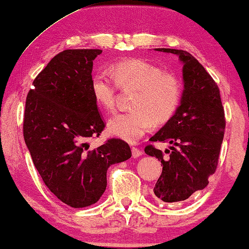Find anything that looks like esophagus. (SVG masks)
Segmentation results:
<instances>
[{
    "mask_svg": "<svg viewBox=\"0 0 249 249\" xmlns=\"http://www.w3.org/2000/svg\"><path fill=\"white\" fill-rule=\"evenodd\" d=\"M131 154H132V158L134 159H137L139 158V156H142V151H139V149L137 147H132L131 148Z\"/></svg>",
    "mask_w": 249,
    "mask_h": 249,
    "instance_id": "34e87169",
    "label": "esophagus"
}]
</instances>
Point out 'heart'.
<instances>
[{
	"label": "heart",
	"mask_w": 249,
	"mask_h": 249,
	"mask_svg": "<svg viewBox=\"0 0 249 249\" xmlns=\"http://www.w3.org/2000/svg\"><path fill=\"white\" fill-rule=\"evenodd\" d=\"M117 86L137 89L131 104L134 111L115 114L107 122L108 134L128 142H137L153 124H166L181 101L178 78L142 59L120 61L112 64L110 72L102 70L94 74L90 90L98 107L114 110Z\"/></svg>",
	"instance_id": "heart-1"
}]
</instances>
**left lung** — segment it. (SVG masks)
<instances>
[{"mask_svg":"<svg viewBox=\"0 0 249 249\" xmlns=\"http://www.w3.org/2000/svg\"><path fill=\"white\" fill-rule=\"evenodd\" d=\"M172 53L182 63L183 90L176 114L153 136L151 142H168L162 151L148 145L145 153L163 165L154 187L155 196L165 203L189 198L209 185L215 172L222 144L226 119L220 90L204 67L186 51L154 49Z\"/></svg>","mask_w":249,"mask_h":249,"instance_id":"obj_1","label":"left lung"}]
</instances>
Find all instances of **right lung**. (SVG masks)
I'll return each instance as SVG.
<instances>
[{"instance_id":"obj_1","label":"right lung","mask_w":249,"mask_h":249,"mask_svg":"<svg viewBox=\"0 0 249 249\" xmlns=\"http://www.w3.org/2000/svg\"><path fill=\"white\" fill-rule=\"evenodd\" d=\"M102 50H66L34 80L26 100L23 137L47 188L74 209L93 205L107 189L112 164L131 158L121 139L89 147L105 127L90 90L93 61Z\"/></svg>"}]
</instances>
